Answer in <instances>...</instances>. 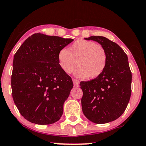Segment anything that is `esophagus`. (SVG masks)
<instances>
[{
	"label": "esophagus",
	"mask_w": 146,
	"mask_h": 146,
	"mask_svg": "<svg viewBox=\"0 0 146 146\" xmlns=\"http://www.w3.org/2000/svg\"><path fill=\"white\" fill-rule=\"evenodd\" d=\"M73 82L74 84L75 87H79V82L76 79H73Z\"/></svg>",
	"instance_id": "esophagus-1"
}]
</instances>
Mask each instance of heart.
Here are the masks:
<instances>
[{
	"label": "heart",
	"instance_id": "b5f03b06",
	"mask_svg": "<svg viewBox=\"0 0 146 146\" xmlns=\"http://www.w3.org/2000/svg\"><path fill=\"white\" fill-rule=\"evenodd\" d=\"M60 67L66 73H71L77 66L76 76L96 79L106 69V52L102 46L90 40L75 41L69 50L62 49L58 54Z\"/></svg>",
	"mask_w": 146,
	"mask_h": 146
}]
</instances>
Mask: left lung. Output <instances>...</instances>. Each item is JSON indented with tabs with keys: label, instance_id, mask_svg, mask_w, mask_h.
Instances as JSON below:
<instances>
[{
	"label": "left lung",
	"instance_id": "left-lung-1",
	"mask_svg": "<svg viewBox=\"0 0 146 146\" xmlns=\"http://www.w3.org/2000/svg\"><path fill=\"white\" fill-rule=\"evenodd\" d=\"M85 40L101 44L106 52L108 60L102 75L80 82L83 112L94 123L111 122L125 112L131 94L132 75L128 58L117 44L105 37L90 36Z\"/></svg>",
	"mask_w": 146,
	"mask_h": 146
}]
</instances>
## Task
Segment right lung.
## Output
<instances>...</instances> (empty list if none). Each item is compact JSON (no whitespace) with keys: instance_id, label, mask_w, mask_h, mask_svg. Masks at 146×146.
Returning a JSON list of instances; mask_svg holds the SVG:
<instances>
[{"instance_id":"obj_1","label":"right lung","mask_w":146,"mask_h":146,"mask_svg":"<svg viewBox=\"0 0 146 146\" xmlns=\"http://www.w3.org/2000/svg\"><path fill=\"white\" fill-rule=\"evenodd\" d=\"M71 38L40 33L29 37L15 54L12 96L20 114L29 122L50 125L58 121L73 84L58 64V52Z\"/></svg>"}]
</instances>
